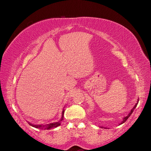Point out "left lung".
Segmentation results:
<instances>
[{"label":"left lung","instance_id":"8db88e82","mask_svg":"<svg viewBox=\"0 0 151 151\" xmlns=\"http://www.w3.org/2000/svg\"><path fill=\"white\" fill-rule=\"evenodd\" d=\"M138 103H139V99H137V103L135 104V105L134 106V107L133 108H132L131 110V111H130V112L129 113V114H128V115L127 116H125V117H124L123 118V119H122V121H121V124H122V123H124V122L127 121V120L129 119V117L131 115V114L132 113V112H133V111L134 110V109L136 108L137 107V104H138ZM101 128H104L103 127H101ZM104 129H105V128H104Z\"/></svg>","mask_w":151,"mask_h":151}]
</instances>
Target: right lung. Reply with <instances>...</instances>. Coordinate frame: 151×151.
I'll return each instance as SVG.
<instances>
[{
	"label": "right lung",
	"instance_id": "1",
	"mask_svg": "<svg viewBox=\"0 0 151 151\" xmlns=\"http://www.w3.org/2000/svg\"><path fill=\"white\" fill-rule=\"evenodd\" d=\"M64 113H65V109H63V111L62 112V116H61V119L58 122H52V123L50 124H33L29 122L30 125H31L32 127L37 128V129H46V130H48L52 129V128H56L59 126L61 123V121L63 120V116H64Z\"/></svg>",
	"mask_w": 151,
	"mask_h": 151
}]
</instances>
